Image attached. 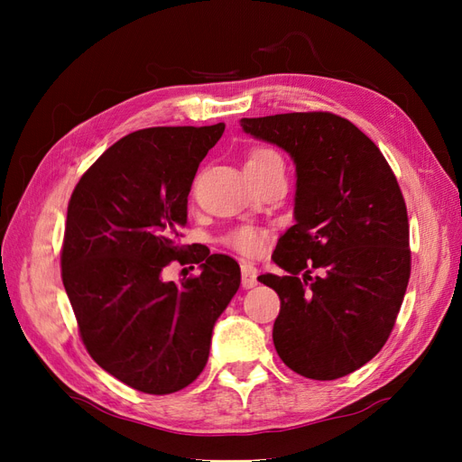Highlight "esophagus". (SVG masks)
Segmentation results:
<instances>
[{
  "label": "esophagus",
  "mask_w": 462,
  "mask_h": 462,
  "mask_svg": "<svg viewBox=\"0 0 462 462\" xmlns=\"http://www.w3.org/2000/svg\"><path fill=\"white\" fill-rule=\"evenodd\" d=\"M241 273H243V277H241V283H243V287L245 289H253L258 282H256V277H258V272H256V268L250 262H243L241 263Z\"/></svg>",
  "instance_id": "34e87169"
}]
</instances>
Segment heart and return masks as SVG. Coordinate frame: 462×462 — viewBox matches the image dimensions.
<instances>
[{
    "label": "heart",
    "instance_id": "obj_1",
    "mask_svg": "<svg viewBox=\"0 0 462 462\" xmlns=\"http://www.w3.org/2000/svg\"><path fill=\"white\" fill-rule=\"evenodd\" d=\"M283 165L282 153L268 146H258L248 152L245 162V171H263L270 167ZM268 239V231L254 227V226H239L223 235V245L236 250L245 256H258Z\"/></svg>",
    "mask_w": 462,
    "mask_h": 462
}]
</instances>
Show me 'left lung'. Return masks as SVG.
<instances>
[{"mask_svg": "<svg viewBox=\"0 0 462 462\" xmlns=\"http://www.w3.org/2000/svg\"><path fill=\"white\" fill-rule=\"evenodd\" d=\"M297 165V223L279 239L265 273L282 309L275 351L310 380L365 366L393 331L411 277L409 216L397 177L356 125L329 111L241 119Z\"/></svg>", "mask_w": 462, "mask_h": 462, "instance_id": "obj_1", "label": "left lung"}]
</instances>
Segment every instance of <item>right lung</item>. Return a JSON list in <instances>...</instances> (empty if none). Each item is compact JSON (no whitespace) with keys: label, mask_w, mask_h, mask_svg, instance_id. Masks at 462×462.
Masks as SVG:
<instances>
[{"label":"right lung","mask_w":462,"mask_h":462,"mask_svg":"<svg viewBox=\"0 0 462 462\" xmlns=\"http://www.w3.org/2000/svg\"><path fill=\"white\" fill-rule=\"evenodd\" d=\"M226 125L152 127L123 136L77 183L67 206L61 279L88 355L150 395L192 383L216 319L241 285L231 256L180 245L194 175ZM173 259L201 263L180 286L163 282Z\"/></svg>","instance_id":"add662e5"}]
</instances>
